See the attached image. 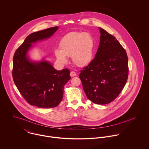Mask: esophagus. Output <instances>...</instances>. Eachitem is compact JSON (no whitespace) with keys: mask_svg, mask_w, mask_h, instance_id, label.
<instances>
[{"mask_svg":"<svg viewBox=\"0 0 149 149\" xmlns=\"http://www.w3.org/2000/svg\"><path fill=\"white\" fill-rule=\"evenodd\" d=\"M76 75H77L76 73L75 72H74V71H72V72H70V76L71 77H74V76H76Z\"/></svg>","mask_w":149,"mask_h":149,"instance_id":"1","label":"esophagus"}]
</instances>
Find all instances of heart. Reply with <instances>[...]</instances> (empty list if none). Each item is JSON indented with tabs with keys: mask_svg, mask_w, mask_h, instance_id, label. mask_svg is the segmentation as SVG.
I'll return each instance as SVG.
<instances>
[{
	"mask_svg": "<svg viewBox=\"0 0 149 149\" xmlns=\"http://www.w3.org/2000/svg\"><path fill=\"white\" fill-rule=\"evenodd\" d=\"M57 59L66 64V57H71L79 66L89 64L93 57L94 41L88 33L73 31L65 36L60 43V49L55 50Z\"/></svg>",
	"mask_w": 149,
	"mask_h": 149,
	"instance_id": "heart-1",
	"label": "heart"
}]
</instances>
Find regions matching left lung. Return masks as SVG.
I'll return each mask as SVG.
<instances>
[{"label": "left lung", "mask_w": 149, "mask_h": 149, "mask_svg": "<svg viewBox=\"0 0 149 149\" xmlns=\"http://www.w3.org/2000/svg\"><path fill=\"white\" fill-rule=\"evenodd\" d=\"M100 44L93 60L83 70L79 77L87 98L97 104L114 100L126 84L128 62L126 50L116 39L99 28Z\"/></svg>", "instance_id": "left-lung-1"}]
</instances>
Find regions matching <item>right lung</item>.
I'll return each instance as SVG.
<instances>
[{"label":"right lung","instance_id":"1","mask_svg":"<svg viewBox=\"0 0 149 149\" xmlns=\"http://www.w3.org/2000/svg\"><path fill=\"white\" fill-rule=\"evenodd\" d=\"M58 26L29 35L17 49L13 57L12 74L23 97L30 105L42 108L57 106L63 100L65 84L70 79L67 68L56 70L50 63L30 61L27 53L31 43L50 37Z\"/></svg>","mask_w":149,"mask_h":149}]
</instances>
